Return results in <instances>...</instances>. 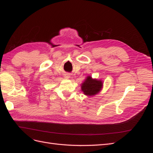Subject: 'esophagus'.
I'll return each instance as SVG.
<instances>
[{
    "label": "esophagus",
    "instance_id": "34e87169",
    "mask_svg": "<svg viewBox=\"0 0 153 153\" xmlns=\"http://www.w3.org/2000/svg\"><path fill=\"white\" fill-rule=\"evenodd\" d=\"M64 77H65L66 78H69V74H65Z\"/></svg>",
    "mask_w": 153,
    "mask_h": 153
}]
</instances>
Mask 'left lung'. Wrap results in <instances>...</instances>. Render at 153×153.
Listing matches in <instances>:
<instances>
[{
	"instance_id": "obj_1",
	"label": "left lung",
	"mask_w": 153,
	"mask_h": 153,
	"mask_svg": "<svg viewBox=\"0 0 153 153\" xmlns=\"http://www.w3.org/2000/svg\"><path fill=\"white\" fill-rule=\"evenodd\" d=\"M102 82L92 79L91 76H87L86 80L82 85V91L87 96H93L96 94L102 87Z\"/></svg>"
}]
</instances>
